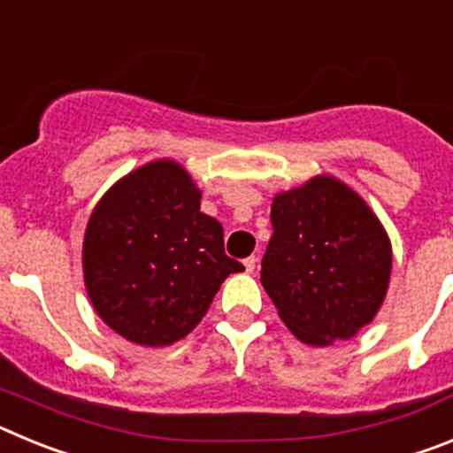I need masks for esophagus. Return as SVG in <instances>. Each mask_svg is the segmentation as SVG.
I'll return each instance as SVG.
<instances>
[{
	"label": "esophagus",
	"instance_id": "1",
	"mask_svg": "<svg viewBox=\"0 0 453 453\" xmlns=\"http://www.w3.org/2000/svg\"><path fill=\"white\" fill-rule=\"evenodd\" d=\"M256 263H258V258H256V256H250V258H245V272H247V274H251V272L256 270Z\"/></svg>",
	"mask_w": 453,
	"mask_h": 453
}]
</instances>
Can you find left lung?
I'll use <instances>...</instances> for the list:
<instances>
[{"label":"left lung","instance_id":"1","mask_svg":"<svg viewBox=\"0 0 453 453\" xmlns=\"http://www.w3.org/2000/svg\"><path fill=\"white\" fill-rule=\"evenodd\" d=\"M261 283L288 329L306 345L354 338L390 281V240L345 183L315 177L276 195Z\"/></svg>","mask_w":453,"mask_h":453}]
</instances>
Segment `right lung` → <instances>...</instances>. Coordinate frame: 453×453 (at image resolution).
<instances>
[{"instance_id":"obj_1","label":"right lung","mask_w":453,"mask_h":453,"mask_svg":"<svg viewBox=\"0 0 453 453\" xmlns=\"http://www.w3.org/2000/svg\"><path fill=\"white\" fill-rule=\"evenodd\" d=\"M199 190L174 161L115 183L92 211L83 276L99 318L135 345H172L203 318L242 263L224 254L222 224L199 211Z\"/></svg>"}]
</instances>
